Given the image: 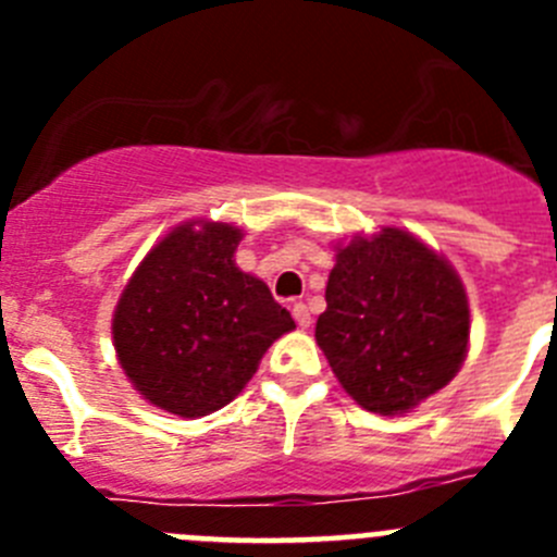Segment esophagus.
Listing matches in <instances>:
<instances>
[{"instance_id":"34e87169","label":"esophagus","mask_w":557,"mask_h":557,"mask_svg":"<svg viewBox=\"0 0 557 557\" xmlns=\"http://www.w3.org/2000/svg\"><path fill=\"white\" fill-rule=\"evenodd\" d=\"M293 318L301 329H309V323H312V314H309V307L304 301L293 304Z\"/></svg>"}]
</instances>
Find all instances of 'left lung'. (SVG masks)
Here are the masks:
<instances>
[{
    "mask_svg": "<svg viewBox=\"0 0 557 557\" xmlns=\"http://www.w3.org/2000/svg\"><path fill=\"white\" fill-rule=\"evenodd\" d=\"M460 275L416 234L385 225L334 245L314 339L343 391L379 416H405L444 391L469 354Z\"/></svg>",
    "mask_w": 557,
    "mask_h": 557,
    "instance_id": "left-lung-1",
    "label": "left lung"
}]
</instances>
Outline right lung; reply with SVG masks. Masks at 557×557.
I'll return each instance as SVG.
<instances>
[{
  "mask_svg": "<svg viewBox=\"0 0 557 557\" xmlns=\"http://www.w3.org/2000/svg\"><path fill=\"white\" fill-rule=\"evenodd\" d=\"M243 228L189 220L133 270L113 309L116 359L159 410L200 418L234 401L295 321L268 284L236 268Z\"/></svg>",
  "mask_w": 557,
  "mask_h": 557,
  "instance_id": "obj_1",
  "label": "right lung"
}]
</instances>
